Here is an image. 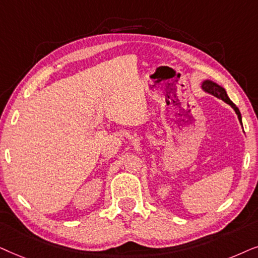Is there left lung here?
Wrapping results in <instances>:
<instances>
[{
	"instance_id": "8db88e82",
	"label": "left lung",
	"mask_w": 258,
	"mask_h": 258,
	"mask_svg": "<svg viewBox=\"0 0 258 258\" xmlns=\"http://www.w3.org/2000/svg\"><path fill=\"white\" fill-rule=\"evenodd\" d=\"M202 88H203L205 92H208V93L215 95V97H217L218 99H222L223 101L226 102V104H229L230 106H231V107L235 109L236 114H237V116H238L239 121H241V123H242L241 112H239L238 107H237V106L233 104L231 100H230L229 97H228V94H226V91L222 87V86L217 85V84H216V82L211 81V80H205V81H203V84H202Z\"/></svg>"
}]
</instances>
